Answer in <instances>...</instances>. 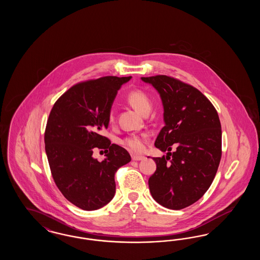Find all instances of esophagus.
Wrapping results in <instances>:
<instances>
[{
  "label": "esophagus",
  "instance_id": "1",
  "mask_svg": "<svg viewBox=\"0 0 260 260\" xmlns=\"http://www.w3.org/2000/svg\"><path fill=\"white\" fill-rule=\"evenodd\" d=\"M132 159H133V161H141L144 159V157L138 156V155H132Z\"/></svg>",
  "mask_w": 260,
  "mask_h": 260
}]
</instances>
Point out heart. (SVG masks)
Returning <instances> with one entry per match:
<instances>
[{
  "label": "heart",
  "instance_id": "1",
  "mask_svg": "<svg viewBox=\"0 0 260 260\" xmlns=\"http://www.w3.org/2000/svg\"><path fill=\"white\" fill-rule=\"evenodd\" d=\"M126 101L135 108L137 111L142 114H147L151 110L152 107V101L148 96V94L141 90V89H134L131 90L126 94ZM108 121L109 123H114L115 116L114 112H109L108 115ZM148 141V136L147 135H134V136H127L124 138L121 143L124 148L135 152V153H141L144 151L146 143Z\"/></svg>",
  "mask_w": 260,
  "mask_h": 260
}]
</instances>
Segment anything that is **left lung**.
<instances>
[{
  "label": "left lung",
  "mask_w": 260,
  "mask_h": 260,
  "mask_svg": "<svg viewBox=\"0 0 260 260\" xmlns=\"http://www.w3.org/2000/svg\"><path fill=\"white\" fill-rule=\"evenodd\" d=\"M161 95L165 126L155 146L167 156L154 158L157 170L148 180L153 199L182 210L202 198L221 159V124L216 109L196 87L166 75L142 77ZM177 148L172 153V145Z\"/></svg>",
  "instance_id": "8db88e82"
}]
</instances>
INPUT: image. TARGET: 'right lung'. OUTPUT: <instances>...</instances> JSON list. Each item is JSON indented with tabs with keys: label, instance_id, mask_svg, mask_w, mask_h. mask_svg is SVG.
<instances>
[{
	"label": "right lung",
	"instance_id": "add662e5",
	"mask_svg": "<svg viewBox=\"0 0 260 260\" xmlns=\"http://www.w3.org/2000/svg\"><path fill=\"white\" fill-rule=\"evenodd\" d=\"M131 78L106 76L78 83L50 111L45 148L51 175L62 195L82 210L107 205L116 191L115 173L132 160L125 149L101 135L118 90ZM98 148L107 152L102 162L92 157Z\"/></svg>",
	"mask_w": 260,
	"mask_h": 260
}]
</instances>
